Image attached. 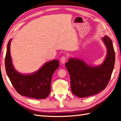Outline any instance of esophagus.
I'll use <instances>...</instances> for the list:
<instances>
[{"label":"esophagus","instance_id":"esophagus-1","mask_svg":"<svg viewBox=\"0 0 121 121\" xmlns=\"http://www.w3.org/2000/svg\"><path fill=\"white\" fill-rule=\"evenodd\" d=\"M66 59H67V58H66V56H62V57L60 58V61H61V63H62V64L65 63V62Z\"/></svg>","mask_w":121,"mask_h":121}]
</instances>
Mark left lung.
Here are the masks:
<instances>
[{"mask_svg":"<svg viewBox=\"0 0 121 121\" xmlns=\"http://www.w3.org/2000/svg\"><path fill=\"white\" fill-rule=\"evenodd\" d=\"M107 52L104 62L97 66L88 65L84 61L71 58L65 63L71 78L72 93L79 98L89 97L106 88L111 78L115 63V52L110 38H102Z\"/></svg>","mask_w":121,"mask_h":121,"instance_id":"8db88e82","label":"left lung"}]
</instances>
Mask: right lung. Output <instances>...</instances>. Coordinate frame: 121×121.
Wrapping results in <instances>:
<instances>
[{
	"label": "right lung",
	"instance_id": "add662e5",
	"mask_svg": "<svg viewBox=\"0 0 121 121\" xmlns=\"http://www.w3.org/2000/svg\"><path fill=\"white\" fill-rule=\"evenodd\" d=\"M10 39L7 45L5 68L8 76L17 91L21 96L36 99L47 98L50 92L51 82L53 73L59 66L58 60L45 63L35 72L23 74L15 70L10 55Z\"/></svg>",
	"mask_w": 121,
	"mask_h": 121
}]
</instances>
